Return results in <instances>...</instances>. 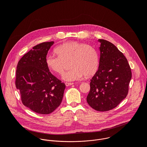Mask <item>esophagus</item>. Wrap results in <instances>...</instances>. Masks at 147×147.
Returning a JSON list of instances; mask_svg holds the SVG:
<instances>
[{"label":"esophagus","mask_w":147,"mask_h":147,"mask_svg":"<svg viewBox=\"0 0 147 147\" xmlns=\"http://www.w3.org/2000/svg\"><path fill=\"white\" fill-rule=\"evenodd\" d=\"M65 84L66 86H69V85H71L74 84V83H68V82H66Z\"/></svg>","instance_id":"34e87169"}]
</instances>
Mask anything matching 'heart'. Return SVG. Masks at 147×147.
Returning a JSON list of instances; mask_svg holds the SVG:
<instances>
[{
	"mask_svg": "<svg viewBox=\"0 0 147 147\" xmlns=\"http://www.w3.org/2000/svg\"><path fill=\"white\" fill-rule=\"evenodd\" d=\"M55 51L57 56L47 54L45 63L51 71L61 75L66 63L69 62L71 68L62 76L65 81L79 80L84 75L85 77L91 76L98 69V52L91 45L82 42H67L58 46Z\"/></svg>",
	"mask_w": 147,
	"mask_h": 147,
	"instance_id": "1",
	"label": "heart"
}]
</instances>
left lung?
<instances>
[{"mask_svg": "<svg viewBox=\"0 0 147 147\" xmlns=\"http://www.w3.org/2000/svg\"><path fill=\"white\" fill-rule=\"evenodd\" d=\"M101 45L99 67L90 79L86 101L93 109L106 111L113 109L128 94L132 72L128 61L118 48L105 40Z\"/></svg>", "mask_w": 147, "mask_h": 147, "instance_id": "left-lung-1", "label": "left lung"}]
</instances>
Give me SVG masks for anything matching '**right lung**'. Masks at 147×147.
Returning <instances> with one entry per match:
<instances>
[{
    "mask_svg": "<svg viewBox=\"0 0 147 147\" xmlns=\"http://www.w3.org/2000/svg\"><path fill=\"white\" fill-rule=\"evenodd\" d=\"M54 41L43 42L33 47L19 61L15 84L22 103L33 111L49 114L63 99L65 85L54 76L45 63Z\"/></svg>",
    "mask_w": 147,
    "mask_h": 147,
    "instance_id": "obj_1",
    "label": "right lung"
}]
</instances>
